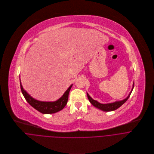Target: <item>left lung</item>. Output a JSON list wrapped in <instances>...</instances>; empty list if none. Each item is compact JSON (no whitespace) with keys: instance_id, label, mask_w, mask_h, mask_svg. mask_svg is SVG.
Here are the masks:
<instances>
[{"instance_id":"1","label":"left lung","mask_w":154,"mask_h":154,"mask_svg":"<svg viewBox=\"0 0 154 154\" xmlns=\"http://www.w3.org/2000/svg\"><path fill=\"white\" fill-rule=\"evenodd\" d=\"M134 82L133 83V85H132V89L131 91V92H129L128 96L125 98V99L122 100H120V101H116L114 102H112V103H106V104H103V103H101L100 102H98L97 100H94L91 97H90V95L88 94V93L87 92V96L88 98L90 101V103L94 106H95L96 108L101 110L103 111H105V112H109V111H113L116 110L117 109H118L119 108H120L122 105H123L125 102L128 100V99L129 98V97H130V95L134 89Z\"/></svg>"}]
</instances>
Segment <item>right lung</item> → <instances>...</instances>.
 Listing matches in <instances>:
<instances>
[{
  "mask_svg": "<svg viewBox=\"0 0 154 154\" xmlns=\"http://www.w3.org/2000/svg\"><path fill=\"white\" fill-rule=\"evenodd\" d=\"M19 79H20L19 77ZM20 88L22 91V93L24 96L25 100L28 103L35 109L39 111L40 112L43 114H51L56 113L61 110H62L65 106L66 105L68 95L69 91L73 85V84L71 85L68 89L65 92L63 95L54 101H43L37 100L33 97H32L23 88L20 79Z\"/></svg>",
  "mask_w": 154,
  "mask_h": 154,
  "instance_id": "1",
  "label": "right lung"
}]
</instances>
